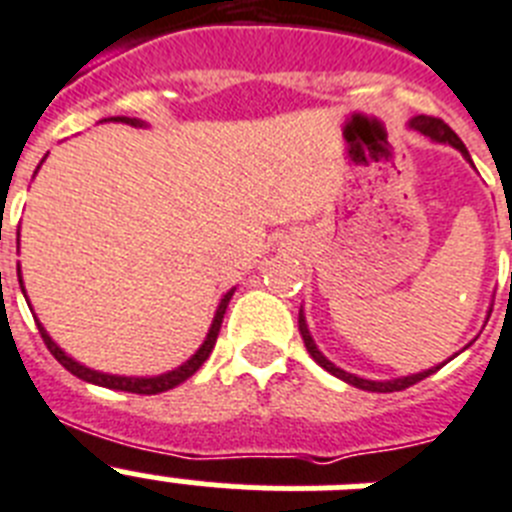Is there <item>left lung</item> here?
I'll return each mask as SVG.
<instances>
[{
  "mask_svg": "<svg viewBox=\"0 0 512 512\" xmlns=\"http://www.w3.org/2000/svg\"><path fill=\"white\" fill-rule=\"evenodd\" d=\"M409 127H414L416 132H422V135H427L429 140H435V143L453 145V148H458L463 153V156H466V161H471L466 145L461 143V137L455 135V132L450 130L448 124L442 122V119H437V117H414L409 122ZM299 333H302V341H304V346H307L309 356H312V359H315V362L320 364L322 369H328L330 375H336L338 380L349 382V385H354V388H359V390H372V393H395V390H406V388H411V385H416V382L424 380V377H429V375H432V372H437V369L442 367V364H440V367L424 369V372H416V375L395 377V380H385V382L364 380V377H356V375H349V372H343L341 367H336V364L330 362V359H325V356H322V351L317 349L315 341H312V336H309L307 320H304L302 309H299Z\"/></svg>",
  "mask_w": 512,
  "mask_h": 512,
  "instance_id": "left-lung-1",
  "label": "left lung"
}]
</instances>
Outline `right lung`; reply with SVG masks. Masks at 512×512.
<instances>
[{"label": "right lung", "instance_id": "1", "mask_svg": "<svg viewBox=\"0 0 512 512\" xmlns=\"http://www.w3.org/2000/svg\"><path fill=\"white\" fill-rule=\"evenodd\" d=\"M114 122H124V124H135V127H143V122L140 119H130V117H114ZM20 289H23V278H20ZM234 296V289L229 291V294L223 296L221 304H218L216 309V317H213V325H210L208 336H205L203 346L195 351V354L187 359V362L182 364V367L171 369V372H166V375H158V377H122V375H106V372H96V369L85 367V364L75 362L72 356L64 354L62 349H59L57 343L51 341V336L44 330V325L36 320L38 330H41V338H44L46 349L54 354V359H57L59 364H62L67 372H72L75 377H80V380L85 382H93V385H101V388H111V390H124V393H137V395H156V393H163V390H171L176 388L179 382H184L187 377H192L197 372V369L203 367V362L210 356V351H213V346H216V338H218V330H221V322H223V315H226V307H229V299Z\"/></svg>", "mask_w": 512, "mask_h": 512}]
</instances>
